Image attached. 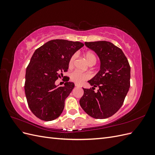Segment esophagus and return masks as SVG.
Wrapping results in <instances>:
<instances>
[{
  "mask_svg": "<svg viewBox=\"0 0 155 155\" xmlns=\"http://www.w3.org/2000/svg\"><path fill=\"white\" fill-rule=\"evenodd\" d=\"M75 86H76V87H80V85H79V84H78V83H75Z\"/></svg>",
  "mask_w": 155,
  "mask_h": 155,
  "instance_id": "obj_1",
  "label": "esophagus"
}]
</instances>
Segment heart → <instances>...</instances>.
<instances>
[{
  "instance_id": "heart-1",
  "label": "heart",
  "mask_w": 155,
  "mask_h": 155,
  "mask_svg": "<svg viewBox=\"0 0 155 155\" xmlns=\"http://www.w3.org/2000/svg\"><path fill=\"white\" fill-rule=\"evenodd\" d=\"M84 58H85L86 61L87 63L90 64H94L96 62V55L94 54L92 51H87L85 54H83ZM75 59V55H72L71 58H70L69 62H68V66L69 67H72L73 66L74 61ZM89 78L90 76L87 73H81L78 71H75L72 73L71 76H70V79L71 80L76 83H81L84 81L87 80Z\"/></svg>"
}]
</instances>
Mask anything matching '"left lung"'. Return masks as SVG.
Listing matches in <instances>:
<instances>
[{"label":"left lung","instance_id":"1","mask_svg":"<svg viewBox=\"0 0 155 155\" xmlns=\"http://www.w3.org/2000/svg\"><path fill=\"white\" fill-rule=\"evenodd\" d=\"M85 45L99 57L100 68L88 81L92 87L83 88L79 104L92 118L105 119L114 114L123 105L130 87V67L123 51L110 42H85ZM97 86L99 90L95 93L93 89Z\"/></svg>","mask_w":155,"mask_h":155}]
</instances>
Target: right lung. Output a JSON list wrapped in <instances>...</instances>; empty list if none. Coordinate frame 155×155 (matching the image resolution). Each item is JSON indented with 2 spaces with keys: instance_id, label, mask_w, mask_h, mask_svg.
Wrapping results in <instances>:
<instances>
[{
  "instance_id": "obj_1",
  "label": "right lung",
  "mask_w": 155,
  "mask_h": 155,
  "mask_svg": "<svg viewBox=\"0 0 155 155\" xmlns=\"http://www.w3.org/2000/svg\"><path fill=\"white\" fill-rule=\"evenodd\" d=\"M83 46L78 41L54 39L34 51L26 70L25 91L28 104L37 118L51 121L61 114L74 83L66 80L59 87L55 81L67 71L70 58Z\"/></svg>"
}]
</instances>
